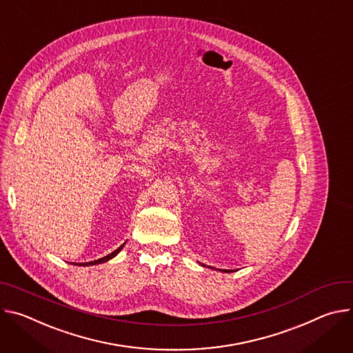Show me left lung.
<instances>
[{"mask_svg": "<svg viewBox=\"0 0 353 353\" xmlns=\"http://www.w3.org/2000/svg\"><path fill=\"white\" fill-rule=\"evenodd\" d=\"M203 266H205V265H203ZM209 268H210V266H209ZM220 270H221V269H220ZM221 272H225V273H227V272H228V273H230V272H232V270H230V269H223V270H221Z\"/></svg>", "mask_w": 353, "mask_h": 353, "instance_id": "1", "label": "left lung"}]
</instances>
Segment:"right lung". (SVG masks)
<instances>
[{
    "label": "right lung",
    "mask_w": 353,
    "mask_h": 353,
    "mask_svg": "<svg viewBox=\"0 0 353 353\" xmlns=\"http://www.w3.org/2000/svg\"><path fill=\"white\" fill-rule=\"evenodd\" d=\"M125 244L126 243H123L119 248L117 250H114L113 252H110V254H108L106 256H103V258H99V259H97V261H91V262H85V263H74V265H80V266H90V265H98V263H103V262H108L109 259H112V258H114L117 254H119L121 251H122V248L125 247Z\"/></svg>",
    "instance_id": "1"
}]
</instances>
